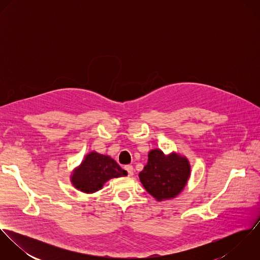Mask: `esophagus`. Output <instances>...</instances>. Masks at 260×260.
<instances>
[{
    "label": "esophagus",
    "mask_w": 260,
    "mask_h": 260,
    "mask_svg": "<svg viewBox=\"0 0 260 260\" xmlns=\"http://www.w3.org/2000/svg\"><path fill=\"white\" fill-rule=\"evenodd\" d=\"M125 169H126V171L128 172V175H129V176H133V174H134L133 166H131V165H126V166H125Z\"/></svg>",
    "instance_id": "obj_1"
}]
</instances>
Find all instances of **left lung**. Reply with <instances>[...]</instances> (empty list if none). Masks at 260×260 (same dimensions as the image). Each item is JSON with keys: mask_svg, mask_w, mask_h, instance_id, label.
<instances>
[{"mask_svg": "<svg viewBox=\"0 0 260 260\" xmlns=\"http://www.w3.org/2000/svg\"><path fill=\"white\" fill-rule=\"evenodd\" d=\"M191 174L188 159L176 152L166 155L160 149L148 153V162L139 179L157 201L175 198L185 188Z\"/></svg>", "mask_w": 260, "mask_h": 260, "instance_id": "8db88e82", "label": "left lung"}]
</instances>
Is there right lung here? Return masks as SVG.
I'll list each match as a JSON object with an SVG mask.
<instances>
[{
    "instance_id": "obj_1",
    "label": "right lung",
    "mask_w": 260,
    "mask_h": 260,
    "mask_svg": "<svg viewBox=\"0 0 260 260\" xmlns=\"http://www.w3.org/2000/svg\"><path fill=\"white\" fill-rule=\"evenodd\" d=\"M127 174V171L123 170L110 156L92 151L75 168L70 179L77 190L91 194L102 189L112 178L123 177Z\"/></svg>"
}]
</instances>
